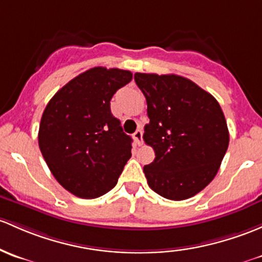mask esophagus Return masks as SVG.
<instances>
[{
	"mask_svg": "<svg viewBox=\"0 0 262 262\" xmlns=\"http://www.w3.org/2000/svg\"><path fill=\"white\" fill-rule=\"evenodd\" d=\"M133 138H134V140H136L137 144L142 145V143H143V132L140 130V129L136 130V133L133 134Z\"/></svg>",
	"mask_w": 262,
	"mask_h": 262,
	"instance_id": "obj_1",
	"label": "esophagus"
}]
</instances>
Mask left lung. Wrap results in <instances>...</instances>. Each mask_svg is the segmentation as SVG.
Returning <instances> with one entry per match:
<instances>
[{
	"label": "left lung",
	"mask_w": 262,
	"mask_h": 262,
	"mask_svg": "<svg viewBox=\"0 0 262 262\" xmlns=\"http://www.w3.org/2000/svg\"><path fill=\"white\" fill-rule=\"evenodd\" d=\"M134 80L148 105L143 139L156 153L143 168L148 184L168 200L193 197L213 180L228 148L219 101L183 76L137 73Z\"/></svg>",
	"instance_id": "1"
}]
</instances>
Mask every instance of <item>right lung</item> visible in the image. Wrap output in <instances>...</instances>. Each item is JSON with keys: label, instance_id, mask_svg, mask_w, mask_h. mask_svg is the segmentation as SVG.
<instances>
[{"label": "right lung", "instance_id": "obj_1", "mask_svg": "<svg viewBox=\"0 0 262 262\" xmlns=\"http://www.w3.org/2000/svg\"><path fill=\"white\" fill-rule=\"evenodd\" d=\"M133 74L89 69L49 101L38 129V147L51 173L74 196L100 197L117 184L132 157V138L110 112V100Z\"/></svg>", "mask_w": 262, "mask_h": 262}]
</instances>
